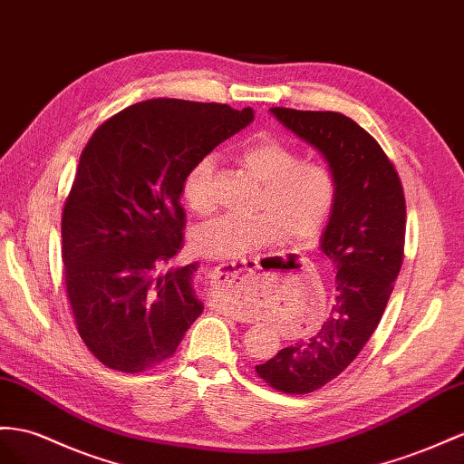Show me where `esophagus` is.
I'll return each instance as SVG.
<instances>
[{
  "mask_svg": "<svg viewBox=\"0 0 464 464\" xmlns=\"http://www.w3.org/2000/svg\"><path fill=\"white\" fill-rule=\"evenodd\" d=\"M256 265V260H243V263H231V265H219L218 268H213L209 272L211 282L216 286H225V284H233V282H243L248 276Z\"/></svg>",
  "mask_w": 464,
  "mask_h": 464,
  "instance_id": "1",
  "label": "esophagus"
}]
</instances>
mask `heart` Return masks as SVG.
<instances>
[{"instance_id":"1","label":"heart","mask_w":464,"mask_h":464,"mask_svg":"<svg viewBox=\"0 0 464 464\" xmlns=\"http://www.w3.org/2000/svg\"><path fill=\"white\" fill-rule=\"evenodd\" d=\"M237 160L263 184L253 218L219 216L194 233L196 253L223 263H237L255 248L284 237L292 246L314 243L334 211L337 180L324 162H305L286 142L260 135L237 150ZM213 159L201 157L184 178V198L196 213L211 208L209 180Z\"/></svg>"}]
</instances>
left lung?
Returning a JSON list of instances; mask_svg holds the SVG:
<instances>
[{
	"label": "left lung",
	"mask_w": 464,
	"mask_h": 464,
	"mask_svg": "<svg viewBox=\"0 0 464 464\" xmlns=\"http://www.w3.org/2000/svg\"><path fill=\"white\" fill-rule=\"evenodd\" d=\"M322 152L337 198L319 248L335 272V304L315 334L278 351L256 374L284 394H310L339 376L372 337L401 268L406 199L394 164L351 117L272 108Z\"/></svg>",
	"instance_id": "obj_1"
}]
</instances>
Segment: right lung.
I'll return each instance as SVG.
<instances>
[{
	"label": "right lung",
	"mask_w": 464,
	"mask_h": 464,
	"mask_svg": "<svg viewBox=\"0 0 464 464\" xmlns=\"http://www.w3.org/2000/svg\"><path fill=\"white\" fill-rule=\"evenodd\" d=\"M255 119L251 108L147 100L88 140L63 211L70 307L93 356L142 372L176 353L204 312L198 263L160 272L182 248L188 170Z\"/></svg>",
	"instance_id": "right-lung-1"
}]
</instances>
